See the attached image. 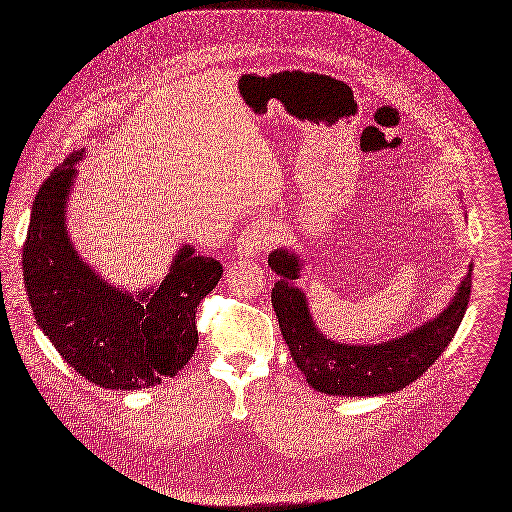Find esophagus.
Here are the masks:
<instances>
[{"label":"esophagus","instance_id":"obj_1","mask_svg":"<svg viewBox=\"0 0 512 512\" xmlns=\"http://www.w3.org/2000/svg\"><path fill=\"white\" fill-rule=\"evenodd\" d=\"M275 241H277V233L273 231L269 221H262V218H258V221H252L246 229L241 231L237 252H239V256L266 254L273 250Z\"/></svg>","mask_w":512,"mask_h":512}]
</instances>
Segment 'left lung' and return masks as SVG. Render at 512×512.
I'll use <instances>...</instances> for the list:
<instances>
[{"label": "left lung", "mask_w": 512, "mask_h": 512, "mask_svg": "<svg viewBox=\"0 0 512 512\" xmlns=\"http://www.w3.org/2000/svg\"><path fill=\"white\" fill-rule=\"evenodd\" d=\"M298 262L287 250L271 252L269 264L281 275L271 300L291 358L306 381L329 396H379L419 379L452 342L471 298L473 264L452 304L435 321L379 346L335 344L312 323L306 296L296 287Z\"/></svg>", "instance_id": "1"}]
</instances>
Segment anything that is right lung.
I'll use <instances>...</instances> for the list:
<instances>
[{"instance_id":"obj_1","label":"right lung","mask_w":512,"mask_h":512,"mask_svg":"<svg viewBox=\"0 0 512 512\" xmlns=\"http://www.w3.org/2000/svg\"><path fill=\"white\" fill-rule=\"evenodd\" d=\"M83 150L39 187L22 273L41 331L81 377L106 389H145L175 377L198 346V308L221 281L223 266L183 248L162 285L133 298L106 285L77 256L64 206Z\"/></svg>"}]
</instances>
